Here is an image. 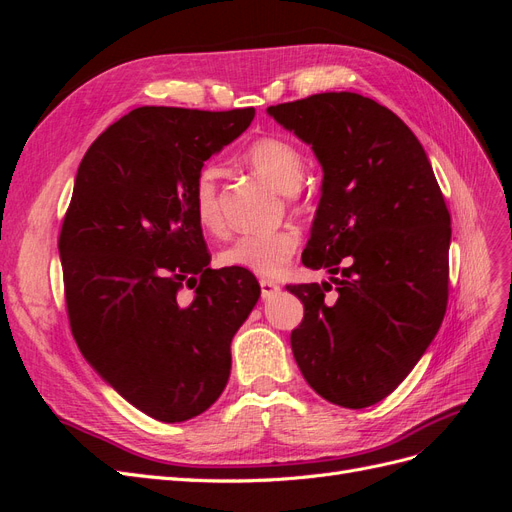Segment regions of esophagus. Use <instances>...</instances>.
<instances>
[{
	"instance_id": "obj_1",
	"label": "esophagus",
	"mask_w": 512,
	"mask_h": 512,
	"mask_svg": "<svg viewBox=\"0 0 512 512\" xmlns=\"http://www.w3.org/2000/svg\"><path fill=\"white\" fill-rule=\"evenodd\" d=\"M260 292H262V297H273L275 292H280V284L277 282H273V280H260Z\"/></svg>"
}]
</instances>
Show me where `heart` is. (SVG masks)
Wrapping results in <instances>:
<instances>
[{"instance_id": "b5f03b06", "label": "heart", "mask_w": 512, "mask_h": 512, "mask_svg": "<svg viewBox=\"0 0 512 512\" xmlns=\"http://www.w3.org/2000/svg\"><path fill=\"white\" fill-rule=\"evenodd\" d=\"M243 158L260 177H265L277 190L286 194L297 192L305 173V158L301 149L282 136H260L243 149ZM192 211L200 228L209 235H220L224 230V215L220 209L218 175L205 166L200 168L192 183ZM301 235L294 228H280L269 232H250L232 241L220 254L224 267L243 269L260 277L280 273L294 252L299 250Z\"/></svg>"}]
</instances>
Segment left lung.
Segmentation results:
<instances>
[{
  "instance_id": "left-lung-1",
  "label": "left lung",
  "mask_w": 512,
  "mask_h": 512,
  "mask_svg": "<svg viewBox=\"0 0 512 512\" xmlns=\"http://www.w3.org/2000/svg\"><path fill=\"white\" fill-rule=\"evenodd\" d=\"M312 145L322 196L303 265L333 286L290 284L305 314L290 333L303 378L331 404L391 395L436 337L448 301L451 213L423 145L376 100L329 91L269 106Z\"/></svg>"
}]
</instances>
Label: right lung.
<instances>
[{
  "mask_svg": "<svg viewBox=\"0 0 512 512\" xmlns=\"http://www.w3.org/2000/svg\"><path fill=\"white\" fill-rule=\"evenodd\" d=\"M254 115L134 108L96 138L74 179L59 232L72 335L123 399L162 423L222 395L230 342L260 297L250 271L209 269L190 200L198 170Z\"/></svg>",
  "mask_w": 512,
  "mask_h": 512,
  "instance_id": "1",
  "label": "right lung"
}]
</instances>
